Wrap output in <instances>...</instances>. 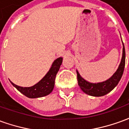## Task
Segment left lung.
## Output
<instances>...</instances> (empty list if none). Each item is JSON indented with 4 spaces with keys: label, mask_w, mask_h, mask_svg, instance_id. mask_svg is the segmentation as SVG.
<instances>
[{
    "label": "left lung",
    "mask_w": 129,
    "mask_h": 129,
    "mask_svg": "<svg viewBox=\"0 0 129 129\" xmlns=\"http://www.w3.org/2000/svg\"><path fill=\"white\" fill-rule=\"evenodd\" d=\"M125 66V49L124 45L123 44V51H122V57L120 64L117 70L114 73L113 75L111 78L107 79L106 81L100 82V83H90L86 81L79 75L78 71L77 70V81L80 88L83 92L86 93L90 96L94 97H101L106 95L107 93L111 92L115 87L119 83V80L122 78V76L124 73Z\"/></svg>",
    "instance_id": "8db88e82"
}]
</instances>
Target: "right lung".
<instances>
[{"label":"right lung","mask_w":129,"mask_h":129,"mask_svg":"<svg viewBox=\"0 0 129 129\" xmlns=\"http://www.w3.org/2000/svg\"><path fill=\"white\" fill-rule=\"evenodd\" d=\"M62 61H63L62 57H59L56 59L53 62L50 69L45 75V77L33 86H18L12 83V81L10 82L19 92H21L22 94H23L29 98H38V97L46 96L49 95L53 90L55 77L61 65Z\"/></svg>","instance_id":"right-lung-1"}]
</instances>
